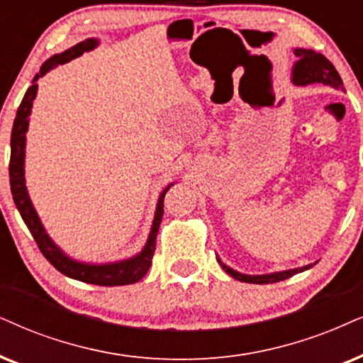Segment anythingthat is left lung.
Returning <instances> with one entry per match:
<instances>
[{"label":"left lung","instance_id":"1","mask_svg":"<svg viewBox=\"0 0 363 363\" xmlns=\"http://www.w3.org/2000/svg\"><path fill=\"white\" fill-rule=\"evenodd\" d=\"M295 55L298 57V62L295 68H293V82L296 85H311V84H322L327 85L330 89L335 90H342L343 89V82L338 75V72L335 70L333 63L330 62L327 57H323L322 53H316L313 50H303V48H296ZM221 263V261H219ZM223 269L228 274H231L233 278L240 279V281L245 283H255V284H268V283H277L281 281V279L291 278L293 274L303 272V269H308L311 264L305 266V268H296V269H288V272H281V273H273V274H261V277H250V274H241L235 272V269L228 268L226 264H223Z\"/></svg>","mask_w":363,"mask_h":363}]
</instances>
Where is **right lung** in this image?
Instances as JSON below:
<instances>
[{
    "label": "right lung",
    "instance_id": "obj_1",
    "mask_svg": "<svg viewBox=\"0 0 363 363\" xmlns=\"http://www.w3.org/2000/svg\"><path fill=\"white\" fill-rule=\"evenodd\" d=\"M97 45V40H85L82 43L75 45V47L65 50L63 53L55 55L43 63L38 75L35 77L33 85L26 90L25 97H23L20 107H18L15 122H13V130H11V155H10V184H11V194L13 201H15L18 211H20L23 221L28 226L31 236L35 238L36 245H38L41 255L52 263L60 273H63L68 278L79 279V281L90 283V284H99V286H122V284H132L140 281L145 277V273L149 272V266L152 264V256L155 251V240H157V231L162 221L164 214V196L169 191V187L162 191V194L159 197L157 211H155V218L152 223V229H150V235L144 250L140 251V255H137L135 258L121 261V263L113 264H82L77 261H72L67 258L57 246L53 245V241L50 240L47 233H45L43 226H41L38 216H36L33 206L28 197L25 187V134L28 130V116L30 110L33 107V100L36 97V80L40 77H43L45 73L53 70L55 67L62 65V63L70 62V60L80 57L84 52H89Z\"/></svg>",
    "mask_w": 363,
    "mask_h": 363
}]
</instances>
